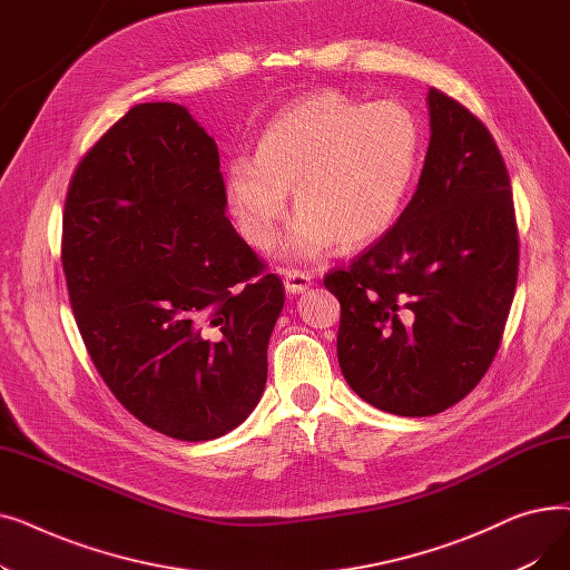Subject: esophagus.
<instances>
[{"label": "esophagus", "mask_w": 570, "mask_h": 570, "mask_svg": "<svg viewBox=\"0 0 570 570\" xmlns=\"http://www.w3.org/2000/svg\"><path fill=\"white\" fill-rule=\"evenodd\" d=\"M312 279L314 277L309 273H303V269H286V273H284L286 293H291V295L305 293L312 286Z\"/></svg>", "instance_id": "obj_1"}]
</instances>
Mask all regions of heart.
Here are the masks:
<instances>
[{
    "label": "heart",
    "instance_id": "heart-1",
    "mask_svg": "<svg viewBox=\"0 0 570 570\" xmlns=\"http://www.w3.org/2000/svg\"><path fill=\"white\" fill-rule=\"evenodd\" d=\"M421 147V125L395 101L312 95L269 119L254 159L228 161L230 215L252 247L267 249L293 191L301 217L284 239V256L316 258L333 245L365 247L397 222Z\"/></svg>",
    "mask_w": 570,
    "mask_h": 570
}]
</instances>
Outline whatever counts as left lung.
<instances>
[{
	"label": "left lung",
	"mask_w": 570,
	"mask_h": 570,
	"mask_svg": "<svg viewBox=\"0 0 570 570\" xmlns=\"http://www.w3.org/2000/svg\"><path fill=\"white\" fill-rule=\"evenodd\" d=\"M430 147L397 224L323 284L342 305L337 357L367 404L445 411L490 370L515 295L511 177L488 127L430 89Z\"/></svg>",
	"instance_id": "1"
}]
</instances>
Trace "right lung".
<instances>
[{
	"label": "right lung",
	"mask_w": 570,
	"mask_h": 570,
	"mask_svg": "<svg viewBox=\"0 0 570 570\" xmlns=\"http://www.w3.org/2000/svg\"><path fill=\"white\" fill-rule=\"evenodd\" d=\"M62 267L89 357L131 415L177 441L258 404L284 284L226 217L217 142L177 104H138L78 164Z\"/></svg>",
	"instance_id": "1"
}]
</instances>
